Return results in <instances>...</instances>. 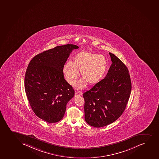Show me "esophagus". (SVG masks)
Wrapping results in <instances>:
<instances>
[{"label": "esophagus", "mask_w": 159, "mask_h": 159, "mask_svg": "<svg viewBox=\"0 0 159 159\" xmlns=\"http://www.w3.org/2000/svg\"><path fill=\"white\" fill-rule=\"evenodd\" d=\"M82 95V92H79V91H77V92H75V97H77V96H79Z\"/></svg>", "instance_id": "34e87169"}]
</instances>
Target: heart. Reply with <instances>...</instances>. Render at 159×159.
<instances>
[{
    "label": "heart",
    "instance_id": "1",
    "mask_svg": "<svg viewBox=\"0 0 159 159\" xmlns=\"http://www.w3.org/2000/svg\"><path fill=\"white\" fill-rule=\"evenodd\" d=\"M108 61L105 56L87 51H81L73 57V63L68 61L63 66L64 75L70 84H75L80 71L82 79L75 84L77 89L84 88L86 82L89 85L97 84L107 72Z\"/></svg>",
    "mask_w": 159,
    "mask_h": 159
}]
</instances>
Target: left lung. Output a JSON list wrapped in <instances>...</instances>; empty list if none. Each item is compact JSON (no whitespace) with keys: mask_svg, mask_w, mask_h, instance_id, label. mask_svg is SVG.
Here are the masks:
<instances>
[{"mask_svg":"<svg viewBox=\"0 0 159 159\" xmlns=\"http://www.w3.org/2000/svg\"><path fill=\"white\" fill-rule=\"evenodd\" d=\"M109 54L112 63L106 77L83 94L85 121L96 128L108 125L121 116L131 90L127 66L115 55Z\"/></svg>","mask_w":159,"mask_h":159,"instance_id":"1","label":"left lung"}]
</instances>
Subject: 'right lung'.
Segmentation results:
<instances>
[{
	"mask_svg": "<svg viewBox=\"0 0 159 159\" xmlns=\"http://www.w3.org/2000/svg\"><path fill=\"white\" fill-rule=\"evenodd\" d=\"M79 48L72 44L58 46L34 56L25 75V93L32 111L49 123L63 118L75 90L64 77L63 66L70 53Z\"/></svg>",
	"mask_w": 159,
	"mask_h": 159,
	"instance_id": "add662e5",
	"label": "right lung"
}]
</instances>
